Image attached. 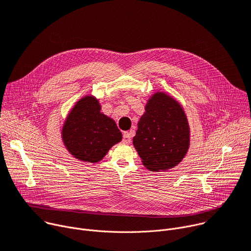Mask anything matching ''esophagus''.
Segmentation results:
<instances>
[{
  "label": "esophagus",
  "instance_id": "1",
  "mask_svg": "<svg viewBox=\"0 0 251 251\" xmlns=\"http://www.w3.org/2000/svg\"><path fill=\"white\" fill-rule=\"evenodd\" d=\"M131 142V135L130 132H124L123 133V143L129 144Z\"/></svg>",
  "mask_w": 251,
  "mask_h": 251
}]
</instances>
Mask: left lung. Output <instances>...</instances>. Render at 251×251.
<instances>
[{
  "mask_svg": "<svg viewBox=\"0 0 251 251\" xmlns=\"http://www.w3.org/2000/svg\"><path fill=\"white\" fill-rule=\"evenodd\" d=\"M133 145L152 172L178 165L190 145V128L181 104L165 92H155L145 105Z\"/></svg>",
  "mask_w": 251,
  "mask_h": 251,
  "instance_id": "left-lung-1",
  "label": "left lung"
}]
</instances>
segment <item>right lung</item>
Segmentation results:
<instances>
[{
  "label": "right lung",
  "instance_id": "obj_1",
  "mask_svg": "<svg viewBox=\"0 0 251 251\" xmlns=\"http://www.w3.org/2000/svg\"><path fill=\"white\" fill-rule=\"evenodd\" d=\"M61 135L68 152L88 163L101 161L110 148L122 140L115 121L101 112L99 100L92 95H86L75 103Z\"/></svg>",
  "mask_w": 251,
  "mask_h": 251
}]
</instances>
